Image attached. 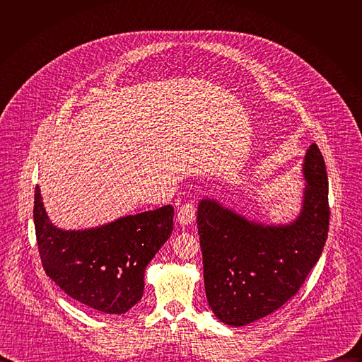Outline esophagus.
<instances>
[{
	"mask_svg": "<svg viewBox=\"0 0 362 362\" xmlns=\"http://www.w3.org/2000/svg\"><path fill=\"white\" fill-rule=\"evenodd\" d=\"M194 216H196V208H194V204L192 203V202H187V203H185L182 208L179 209V212H177V222L180 223V225H185V226H187V225H190L193 221H194Z\"/></svg>",
	"mask_w": 362,
	"mask_h": 362,
	"instance_id": "obj_1",
	"label": "esophagus"
}]
</instances>
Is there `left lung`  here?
I'll return each mask as SVG.
<instances>
[{"mask_svg":"<svg viewBox=\"0 0 362 362\" xmlns=\"http://www.w3.org/2000/svg\"><path fill=\"white\" fill-rule=\"evenodd\" d=\"M302 208L285 225H264L216 199L197 206L204 291L223 324L243 327L286 303L318 262L329 226L328 176L315 143L302 163Z\"/></svg>","mask_w":362,"mask_h":362,"instance_id":"8db88e82","label":"left lung"}]
</instances>
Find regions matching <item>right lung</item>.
<instances>
[{"label":"right lung","mask_w":362,"mask_h":362,"mask_svg":"<svg viewBox=\"0 0 362 362\" xmlns=\"http://www.w3.org/2000/svg\"><path fill=\"white\" fill-rule=\"evenodd\" d=\"M175 209L129 215L78 230L60 229L34 194V226L45 274L73 299L105 314H124L143 296L144 271L173 230Z\"/></svg>","instance_id":"right-lung-1"}]
</instances>
